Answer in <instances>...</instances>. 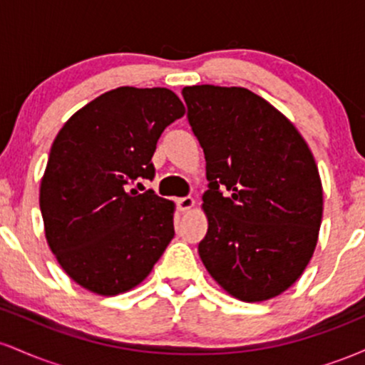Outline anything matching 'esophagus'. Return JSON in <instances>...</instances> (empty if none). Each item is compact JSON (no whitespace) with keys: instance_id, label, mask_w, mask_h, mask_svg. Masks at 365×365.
Listing matches in <instances>:
<instances>
[{"instance_id":"34e87169","label":"esophagus","mask_w":365,"mask_h":365,"mask_svg":"<svg viewBox=\"0 0 365 365\" xmlns=\"http://www.w3.org/2000/svg\"><path fill=\"white\" fill-rule=\"evenodd\" d=\"M177 204H178L180 211L185 212V211H190V209L195 206V199H194V197H190V195L182 197V199L177 200Z\"/></svg>"}]
</instances>
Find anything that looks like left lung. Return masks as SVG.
Here are the masks:
<instances>
[{"mask_svg": "<svg viewBox=\"0 0 365 365\" xmlns=\"http://www.w3.org/2000/svg\"><path fill=\"white\" fill-rule=\"evenodd\" d=\"M206 156L207 273L242 302L278 297L304 273L322 220V183L307 142L282 111L244 87H183Z\"/></svg>", "mask_w": 365, "mask_h": 365, "instance_id": "1", "label": "left lung"}]
</instances>
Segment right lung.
<instances>
[{
    "instance_id": "1",
    "label": "right lung",
    "mask_w": 365,
    "mask_h": 365,
    "mask_svg": "<svg viewBox=\"0 0 365 365\" xmlns=\"http://www.w3.org/2000/svg\"><path fill=\"white\" fill-rule=\"evenodd\" d=\"M185 115L165 87H118L72 115L51 145L39 188L44 233L75 283L111 297L140 284L175 235L173 200L130 183L153 178L163 130Z\"/></svg>"
}]
</instances>
